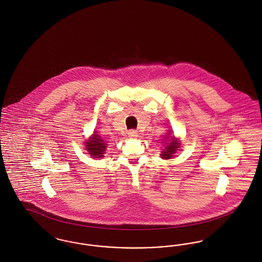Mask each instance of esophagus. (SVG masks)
I'll use <instances>...</instances> for the list:
<instances>
[{
  "instance_id": "34e87169",
  "label": "esophagus",
  "mask_w": 262,
  "mask_h": 262,
  "mask_svg": "<svg viewBox=\"0 0 262 262\" xmlns=\"http://www.w3.org/2000/svg\"><path fill=\"white\" fill-rule=\"evenodd\" d=\"M127 136L129 138H137L138 137V135H137V130H135V129H130L128 133H127Z\"/></svg>"
}]
</instances>
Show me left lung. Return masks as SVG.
I'll list each match as a JSON object with an SVG mask.
<instances>
[{"instance_id": "8db88e82", "label": "left lung", "mask_w": 262, "mask_h": 262, "mask_svg": "<svg viewBox=\"0 0 262 262\" xmlns=\"http://www.w3.org/2000/svg\"><path fill=\"white\" fill-rule=\"evenodd\" d=\"M178 147H179V141L176 140L174 137H173V139L171 140V142L169 143V145H167V146H166V149L163 151V158H166V159H167V158L172 157V155L177 151Z\"/></svg>"}]
</instances>
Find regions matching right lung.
Wrapping results in <instances>:
<instances>
[{"instance_id": "1", "label": "right lung", "mask_w": 262, "mask_h": 262, "mask_svg": "<svg viewBox=\"0 0 262 262\" xmlns=\"http://www.w3.org/2000/svg\"><path fill=\"white\" fill-rule=\"evenodd\" d=\"M86 149L89 151V154H91L94 158H101L103 157V153L106 148V144L104 140H102L98 135H93L91 139H89L86 142Z\"/></svg>"}]
</instances>
